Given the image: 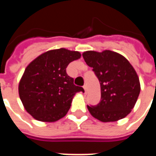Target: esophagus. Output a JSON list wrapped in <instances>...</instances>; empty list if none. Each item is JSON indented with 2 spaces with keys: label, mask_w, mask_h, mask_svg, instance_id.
Returning <instances> with one entry per match:
<instances>
[{
  "label": "esophagus",
  "mask_w": 156,
  "mask_h": 156,
  "mask_svg": "<svg viewBox=\"0 0 156 156\" xmlns=\"http://www.w3.org/2000/svg\"><path fill=\"white\" fill-rule=\"evenodd\" d=\"M83 89H84L85 93H86V92H87V86H86V85H84V86H83Z\"/></svg>",
  "instance_id": "1"
}]
</instances>
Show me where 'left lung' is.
<instances>
[{"mask_svg":"<svg viewBox=\"0 0 156 156\" xmlns=\"http://www.w3.org/2000/svg\"><path fill=\"white\" fill-rule=\"evenodd\" d=\"M83 57L93 68L101 88V100L88 106L92 116L102 122H115L126 117L134 108L140 92L136 72L124 56L109 50L87 51Z\"/></svg>","mask_w":156,"mask_h":156,"instance_id":"left-lung-1","label":"left lung"}]
</instances>
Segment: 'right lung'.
<instances>
[{
    "mask_svg": "<svg viewBox=\"0 0 156 156\" xmlns=\"http://www.w3.org/2000/svg\"><path fill=\"white\" fill-rule=\"evenodd\" d=\"M79 51L65 48L50 50L26 68L19 83V96L25 109L37 120L55 122L67 115L76 93L83 92L73 83L66 68L80 58Z\"/></svg>",
    "mask_w": 156,
    "mask_h": 156,
    "instance_id": "right-lung-1",
    "label": "right lung"
}]
</instances>
